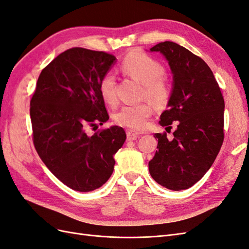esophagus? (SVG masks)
<instances>
[{
  "label": "esophagus",
  "instance_id": "obj_1",
  "mask_svg": "<svg viewBox=\"0 0 249 249\" xmlns=\"http://www.w3.org/2000/svg\"><path fill=\"white\" fill-rule=\"evenodd\" d=\"M139 135H140V134H139L138 132H135V131H132V130H127V131H126V136H127V138L132 139V140L137 139Z\"/></svg>",
  "mask_w": 249,
  "mask_h": 249
}]
</instances>
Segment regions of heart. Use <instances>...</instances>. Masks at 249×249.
Returning <instances> with one entry per match:
<instances>
[{
    "label": "heart",
    "mask_w": 249,
    "mask_h": 249,
    "mask_svg": "<svg viewBox=\"0 0 249 249\" xmlns=\"http://www.w3.org/2000/svg\"><path fill=\"white\" fill-rule=\"evenodd\" d=\"M120 70L125 74L140 82L144 86V95L156 105H163L169 96V88L164 78V66L143 52H132L120 63ZM99 90L102 99L110 106L117 103L116 80L111 72L102 77ZM152 107L147 104L125 105L115 114V122L133 130L145 127Z\"/></svg>",
    "instance_id": "1"
}]
</instances>
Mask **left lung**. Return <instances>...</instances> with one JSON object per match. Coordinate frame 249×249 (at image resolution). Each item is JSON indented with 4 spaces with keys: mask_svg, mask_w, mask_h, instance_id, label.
Masks as SVG:
<instances>
[{
    "mask_svg": "<svg viewBox=\"0 0 249 249\" xmlns=\"http://www.w3.org/2000/svg\"><path fill=\"white\" fill-rule=\"evenodd\" d=\"M150 52L166 58L173 74L168 109L160 124L171 129L173 137L157 133L158 150L148 162L152 178L170 190L192 187L206 175L219 153L224 139V100L208 64L189 50L172 41L156 44Z\"/></svg>",
    "mask_w": 249,
    "mask_h": 249,
    "instance_id": "8db88e82",
    "label": "left lung"
}]
</instances>
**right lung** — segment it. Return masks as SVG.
<instances>
[{"label": "right lung", "instance_id": "obj_1", "mask_svg": "<svg viewBox=\"0 0 249 249\" xmlns=\"http://www.w3.org/2000/svg\"><path fill=\"white\" fill-rule=\"evenodd\" d=\"M116 58L106 52L72 48L42 70L30 102L33 143L58 179L80 192L102 187L111 177L113 156L123 146V127L88 135L109 119L99 90Z\"/></svg>", "mask_w": 249, "mask_h": 249}]
</instances>
